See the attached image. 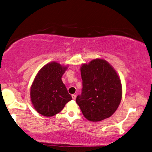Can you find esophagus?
<instances>
[{
	"label": "esophagus",
	"mask_w": 152,
	"mask_h": 152,
	"mask_svg": "<svg viewBox=\"0 0 152 152\" xmlns=\"http://www.w3.org/2000/svg\"><path fill=\"white\" fill-rule=\"evenodd\" d=\"M72 99H73V100H75L76 95L75 94H72Z\"/></svg>",
	"instance_id": "1"
}]
</instances>
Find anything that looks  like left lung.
Here are the masks:
<instances>
[{"label":"left lung","mask_w":152,"mask_h":152,"mask_svg":"<svg viewBox=\"0 0 152 152\" xmlns=\"http://www.w3.org/2000/svg\"><path fill=\"white\" fill-rule=\"evenodd\" d=\"M81 94L76 102L83 115L99 122L115 113L122 99V84L118 74L104 60L95 59L81 68Z\"/></svg>","instance_id":"obj_1"}]
</instances>
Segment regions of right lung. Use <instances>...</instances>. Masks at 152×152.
<instances>
[{
  "label": "right lung",
  "instance_id": "obj_1",
  "mask_svg": "<svg viewBox=\"0 0 152 152\" xmlns=\"http://www.w3.org/2000/svg\"><path fill=\"white\" fill-rule=\"evenodd\" d=\"M66 69V67L57 62H51L44 66L35 77L30 89V98L34 109L41 115H56L72 100L61 79Z\"/></svg>",
  "mask_w": 152,
  "mask_h": 152
}]
</instances>
